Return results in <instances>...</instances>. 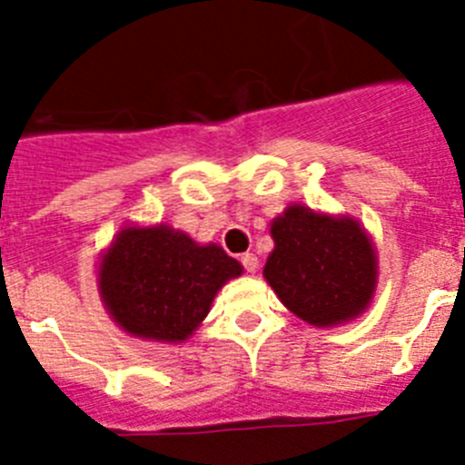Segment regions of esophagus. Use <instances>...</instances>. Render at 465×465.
<instances>
[{"label": "esophagus", "mask_w": 465, "mask_h": 465, "mask_svg": "<svg viewBox=\"0 0 465 465\" xmlns=\"http://www.w3.org/2000/svg\"><path fill=\"white\" fill-rule=\"evenodd\" d=\"M240 262H242V265H244L246 272H256V268H258V258L253 256V253H242V256H240Z\"/></svg>", "instance_id": "obj_1"}]
</instances>
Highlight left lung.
<instances>
[{"instance_id":"1","label":"left lung","mask_w":465,"mask_h":465,"mask_svg":"<svg viewBox=\"0 0 465 465\" xmlns=\"http://www.w3.org/2000/svg\"><path fill=\"white\" fill-rule=\"evenodd\" d=\"M265 279L283 305L312 326H335L368 307L377 282L371 237L354 219L293 204L272 221Z\"/></svg>"}]
</instances>
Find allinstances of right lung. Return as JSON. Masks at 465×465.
I'll list each match as a JSON object with an SVG mask.
<instances>
[{"mask_svg": "<svg viewBox=\"0 0 465 465\" xmlns=\"http://www.w3.org/2000/svg\"><path fill=\"white\" fill-rule=\"evenodd\" d=\"M242 265L216 244L200 246L167 225L125 228L100 262V291L123 331L182 342L209 314L213 295Z\"/></svg>", "mask_w": 465, "mask_h": 465, "instance_id": "right-lung-1", "label": "right lung"}]
</instances>
